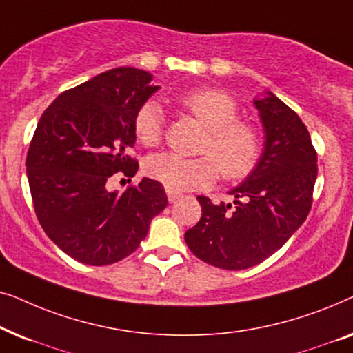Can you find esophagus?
Instances as JSON below:
<instances>
[{
  "label": "esophagus",
  "instance_id": "34e87169",
  "mask_svg": "<svg viewBox=\"0 0 353 353\" xmlns=\"http://www.w3.org/2000/svg\"><path fill=\"white\" fill-rule=\"evenodd\" d=\"M167 197H168V202H176L178 199H180L181 197V194H178V192H175V191H170V190H167Z\"/></svg>",
  "mask_w": 353,
  "mask_h": 353
}]
</instances>
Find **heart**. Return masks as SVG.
I'll return each mask as SVG.
<instances>
[{
    "mask_svg": "<svg viewBox=\"0 0 353 353\" xmlns=\"http://www.w3.org/2000/svg\"><path fill=\"white\" fill-rule=\"evenodd\" d=\"M178 103L207 128L201 152L188 159L173 152L151 156L144 172L167 190L181 192L215 183L219 170L225 180L238 181L252 173L260 156V137L254 125L238 119V104L225 91L201 88L183 94ZM133 132L138 143L154 148L163 137V110L156 101H146L137 110Z\"/></svg>",
    "mask_w": 353,
    "mask_h": 353,
    "instance_id": "heart-1",
    "label": "heart"
}]
</instances>
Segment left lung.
Wrapping results in <instances>:
<instances>
[{"label":"left lung","instance_id":"8db88e82","mask_svg":"<svg viewBox=\"0 0 353 353\" xmlns=\"http://www.w3.org/2000/svg\"><path fill=\"white\" fill-rule=\"evenodd\" d=\"M265 132L262 157L233 204L199 196L202 216L185 233L191 252L223 270H245L268 259L296 233L312 209L316 151L301 117L267 91L254 99Z\"/></svg>","mask_w":353,"mask_h":353}]
</instances>
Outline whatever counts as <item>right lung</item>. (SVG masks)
I'll return each mask as SVG.
<instances>
[{
	"label": "right lung",
	"mask_w": 353,
	"mask_h": 353,
	"mask_svg": "<svg viewBox=\"0 0 353 353\" xmlns=\"http://www.w3.org/2000/svg\"><path fill=\"white\" fill-rule=\"evenodd\" d=\"M152 75L134 67L103 72L52 101L33 133L27 176L35 214L52 243L72 259L103 267L138 249L151 220L167 207L163 186L108 190L114 173L132 178L137 110L156 93Z\"/></svg>",
	"instance_id": "right-lung-1"
}]
</instances>
